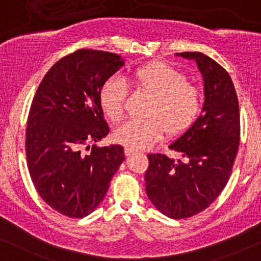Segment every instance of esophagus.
Segmentation results:
<instances>
[{"instance_id": "obj_1", "label": "esophagus", "mask_w": 261, "mask_h": 261, "mask_svg": "<svg viewBox=\"0 0 261 261\" xmlns=\"http://www.w3.org/2000/svg\"><path fill=\"white\" fill-rule=\"evenodd\" d=\"M124 152H125V156H131L136 152V150L131 149V148H125V149H124Z\"/></svg>"}]
</instances>
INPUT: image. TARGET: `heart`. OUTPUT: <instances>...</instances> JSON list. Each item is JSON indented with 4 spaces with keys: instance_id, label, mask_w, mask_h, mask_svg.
Masks as SVG:
<instances>
[{
    "instance_id": "heart-1",
    "label": "heart",
    "mask_w": 261,
    "mask_h": 261,
    "mask_svg": "<svg viewBox=\"0 0 261 261\" xmlns=\"http://www.w3.org/2000/svg\"><path fill=\"white\" fill-rule=\"evenodd\" d=\"M132 83L141 92L152 97L149 119L129 120L115 131L117 143L131 149H148L163 137H177L196 122L202 108L199 87L187 82V76L166 62H151L136 69ZM127 89L122 80L110 78L99 91V104L109 119L117 122L124 115Z\"/></svg>"
}]
</instances>
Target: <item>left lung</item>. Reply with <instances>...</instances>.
I'll use <instances>...</instances> for the list:
<instances>
[{
	"label": "left lung",
	"instance_id": "1",
	"mask_svg": "<svg viewBox=\"0 0 261 261\" xmlns=\"http://www.w3.org/2000/svg\"><path fill=\"white\" fill-rule=\"evenodd\" d=\"M176 56L195 60L202 74V113L169 145L185 161L149 153L145 190L162 214L178 220L204 211L226 187L239 148L240 113L236 89L225 68L200 52Z\"/></svg>",
	"mask_w": 261,
	"mask_h": 261
}]
</instances>
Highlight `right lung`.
I'll list each match as a JSON object with an SVG mask.
<instances>
[{"label": "right lung", "instance_id": "obj_1", "mask_svg": "<svg viewBox=\"0 0 261 261\" xmlns=\"http://www.w3.org/2000/svg\"><path fill=\"white\" fill-rule=\"evenodd\" d=\"M123 65L118 54L79 49L50 67L33 99L25 129L29 174L42 200L68 218L98 207L125 160L122 145L82 150L110 132L99 91Z\"/></svg>", "mask_w": 261, "mask_h": 261}]
</instances>
